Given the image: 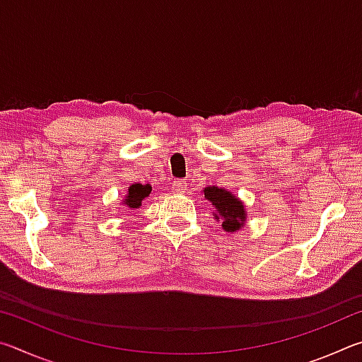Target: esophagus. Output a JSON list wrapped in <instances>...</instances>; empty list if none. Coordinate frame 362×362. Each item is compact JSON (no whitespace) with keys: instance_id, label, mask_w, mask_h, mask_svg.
I'll return each instance as SVG.
<instances>
[{"instance_id":"1","label":"esophagus","mask_w":362,"mask_h":362,"mask_svg":"<svg viewBox=\"0 0 362 362\" xmlns=\"http://www.w3.org/2000/svg\"><path fill=\"white\" fill-rule=\"evenodd\" d=\"M173 189L175 193H185L187 192V183L185 180H175L173 183Z\"/></svg>"}]
</instances>
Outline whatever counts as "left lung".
I'll return each mask as SVG.
<instances>
[{
	"label": "left lung",
	"instance_id": "obj_1",
	"mask_svg": "<svg viewBox=\"0 0 362 362\" xmlns=\"http://www.w3.org/2000/svg\"><path fill=\"white\" fill-rule=\"evenodd\" d=\"M204 198L211 201L214 211V217L222 218V226L225 231H236L240 230L246 223V207H244L243 201L236 198L231 192H226L225 188L218 187H206Z\"/></svg>",
	"mask_w": 362,
	"mask_h": 362
}]
</instances>
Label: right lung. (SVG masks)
<instances>
[{
    "label": "right lung",
    "mask_w": 362,
    "mask_h": 362,
    "mask_svg": "<svg viewBox=\"0 0 362 362\" xmlns=\"http://www.w3.org/2000/svg\"><path fill=\"white\" fill-rule=\"evenodd\" d=\"M151 193V185H142V183H134V185L129 187L127 189V194L122 204H126L127 207H132V209H137L139 206H142V201L150 196Z\"/></svg>",
    "instance_id": "obj_1"
}]
</instances>
